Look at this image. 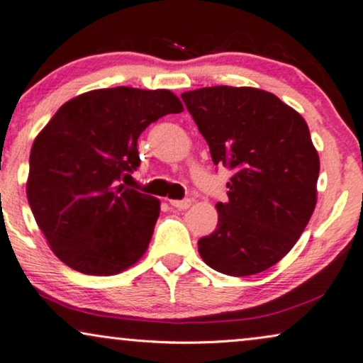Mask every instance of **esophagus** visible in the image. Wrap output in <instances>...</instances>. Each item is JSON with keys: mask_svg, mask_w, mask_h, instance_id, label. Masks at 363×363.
I'll return each instance as SVG.
<instances>
[{"mask_svg": "<svg viewBox=\"0 0 363 363\" xmlns=\"http://www.w3.org/2000/svg\"><path fill=\"white\" fill-rule=\"evenodd\" d=\"M169 204L176 209H187L191 206V199H181V201H169Z\"/></svg>", "mask_w": 363, "mask_h": 363, "instance_id": "obj_1", "label": "esophagus"}]
</instances>
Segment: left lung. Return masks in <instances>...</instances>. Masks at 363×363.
I'll use <instances>...</instances> for the list:
<instances>
[{"instance_id":"obj_1","label":"left lung","mask_w":363,"mask_h":363,"mask_svg":"<svg viewBox=\"0 0 363 363\" xmlns=\"http://www.w3.org/2000/svg\"><path fill=\"white\" fill-rule=\"evenodd\" d=\"M209 144L212 162L230 169L219 220L199 254L234 277L272 267L301 238L317 202L320 171L308 125L277 96L212 86L181 96Z\"/></svg>"}]
</instances>
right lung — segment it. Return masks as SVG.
<instances>
[{"label": "right lung", "mask_w": 363, "mask_h": 363, "mask_svg": "<svg viewBox=\"0 0 363 363\" xmlns=\"http://www.w3.org/2000/svg\"><path fill=\"white\" fill-rule=\"evenodd\" d=\"M182 111L167 89L109 88L62 104L31 147L26 194L56 254L86 275H114L146 252L159 201L121 181L141 164L138 139Z\"/></svg>", "instance_id": "right-lung-1"}]
</instances>
